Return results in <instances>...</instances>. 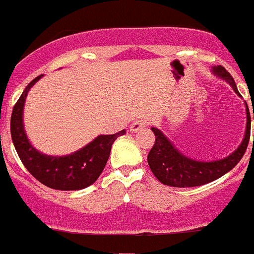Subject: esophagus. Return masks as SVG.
I'll return each instance as SVG.
<instances>
[{
  "label": "esophagus",
  "instance_id": "1",
  "mask_svg": "<svg viewBox=\"0 0 254 254\" xmlns=\"http://www.w3.org/2000/svg\"><path fill=\"white\" fill-rule=\"evenodd\" d=\"M146 126H147V121L140 118V120H136L132 122L131 127H129V131H131L132 133H136V132H138V131H141V129L145 128Z\"/></svg>",
  "mask_w": 254,
  "mask_h": 254
}]
</instances>
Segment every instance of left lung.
<instances>
[{"label":"left lung","mask_w":254,"mask_h":254,"mask_svg":"<svg viewBox=\"0 0 254 254\" xmlns=\"http://www.w3.org/2000/svg\"><path fill=\"white\" fill-rule=\"evenodd\" d=\"M211 72L219 78L228 82L233 87L235 94L242 96L237 89L234 78L224 68L223 66H214ZM246 104L247 125L244 131V137L241 145L230 155L223 159H217L212 161L194 160L188 158L187 155L179 151L176 145L156 127H151V131L155 134V143L147 155V163L159 182L170 187H197L212 181H216L237 165L246 152L251 136V114L248 105ZM254 120V109H253ZM254 145V136H253Z\"/></svg>","instance_id":"8db88e82"}]
</instances>
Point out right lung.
<instances>
[{
	"mask_svg": "<svg viewBox=\"0 0 254 254\" xmlns=\"http://www.w3.org/2000/svg\"><path fill=\"white\" fill-rule=\"evenodd\" d=\"M35 77L16 102L11 114V138L20 160L28 172L44 186L60 190H78L89 187L99 178L107 164L117 137L126 133L122 129L114 134H99L86 146L62 156L40 152L29 141L24 127V105L33 85L42 78Z\"/></svg>",
	"mask_w": 254,
	"mask_h": 254,
	"instance_id": "add662e5",
	"label": "right lung"
}]
</instances>
